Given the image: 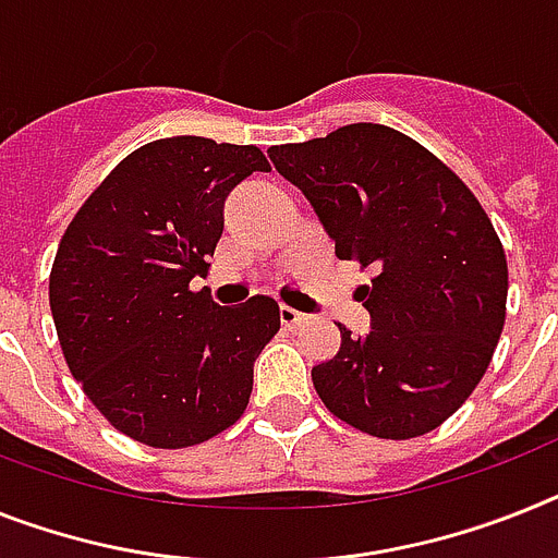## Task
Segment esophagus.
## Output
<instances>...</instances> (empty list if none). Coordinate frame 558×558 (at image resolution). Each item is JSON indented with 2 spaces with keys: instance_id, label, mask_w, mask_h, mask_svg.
I'll use <instances>...</instances> for the list:
<instances>
[{
  "instance_id": "obj_1",
  "label": "esophagus",
  "mask_w": 558,
  "mask_h": 558,
  "mask_svg": "<svg viewBox=\"0 0 558 558\" xmlns=\"http://www.w3.org/2000/svg\"><path fill=\"white\" fill-rule=\"evenodd\" d=\"M278 315H280V326H283V329H298V326L306 320V315H301V312L292 306H280Z\"/></svg>"
}]
</instances>
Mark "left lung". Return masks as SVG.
I'll use <instances>...</instances> for the list:
<instances>
[{
  "label": "left lung",
  "instance_id": "8db88e82",
  "mask_svg": "<svg viewBox=\"0 0 558 558\" xmlns=\"http://www.w3.org/2000/svg\"><path fill=\"white\" fill-rule=\"evenodd\" d=\"M340 260L372 269L357 298L372 331L312 368L323 405L380 439L439 428L480 386L505 326L508 260L488 213L451 167L400 130L349 124L269 147Z\"/></svg>",
  "mask_w": 558,
  "mask_h": 558
}]
</instances>
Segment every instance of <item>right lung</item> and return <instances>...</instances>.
Returning <instances> with one entry per match:
<instances>
[{
  "instance_id": "right-lung-1",
  "label": "right lung",
  "mask_w": 558,
  "mask_h": 558,
  "mask_svg": "<svg viewBox=\"0 0 558 558\" xmlns=\"http://www.w3.org/2000/svg\"><path fill=\"white\" fill-rule=\"evenodd\" d=\"M269 172L255 144L201 135L133 149L64 229L50 269V312L70 374L107 423L149 448H190L235 425L278 303L218 306L207 257L223 232V198Z\"/></svg>"
}]
</instances>
